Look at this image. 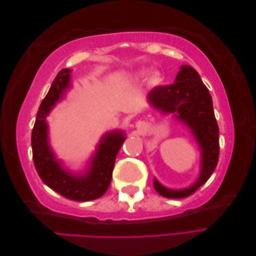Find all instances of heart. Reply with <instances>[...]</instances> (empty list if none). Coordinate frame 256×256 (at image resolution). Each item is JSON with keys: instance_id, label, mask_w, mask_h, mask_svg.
<instances>
[{"instance_id": "1", "label": "heart", "mask_w": 256, "mask_h": 256, "mask_svg": "<svg viewBox=\"0 0 256 256\" xmlns=\"http://www.w3.org/2000/svg\"><path fill=\"white\" fill-rule=\"evenodd\" d=\"M150 82L152 85H157V84H159V82H160V76H159V74H152V76H150Z\"/></svg>"}]
</instances>
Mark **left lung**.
I'll return each instance as SVG.
<instances>
[{"instance_id":"obj_1","label":"left lung","mask_w":256,"mask_h":256,"mask_svg":"<svg viewBox=\"0 0 256 256\" xmlns=\"http://www.w3.org/2000/svg\"><path fill=\"white\" fill-rule=\"evenodd\" d=\"M150 104L164 113L174 116L187 125L202 150V166L198 182L182 190L164 187L157 180L154 187L160 196L168 198H182L194 193L214 173L219 160V127L214 118L212 99L208 88L194 68L180 67L175 83L157 86L148 92Z\"/></svg>"}]
</instances>
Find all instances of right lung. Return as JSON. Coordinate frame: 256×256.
<instances>
[{
	"label": "right lung",
	"instance_id": "right-lung-1",
	"mask_svg": "<svg viewBox=\"0 0 256 256\" xmlns=\"http://www.w3.org/2000/svg\"><path fill=\"white\" fill-rule=\"evenodd\" d=\"M70 72L68 68L62 69L40 106L32 130L33 160L38 175L48 187L66 198L85 202L102 196L109 188L116 156L126 138L120 131L106 134L85 174H72L62 168L48 143L46 118L70 86Z\"/></svg>",
	"mask_w": 256,
	"mask_h": 256
}]
</instances>
